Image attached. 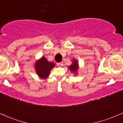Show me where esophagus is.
Segmentation results:
<instances>
[{"mask_svg":"<svg viewBox=\"0 0 123 123\" xmlns=\"http://www.w3.org/2000/svg\"><path fill=\"white\" fill-rule=\"evenodd\" d=\"M57 65L58 66H63V63H61V62H58V63H57Z\"/></svg>","mask_w":123,"mask_h":123,"instance_id":"obj_1","label":"esophagus"}]
</instances>
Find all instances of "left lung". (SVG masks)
Listing matches in <instances>:
<instances>
[{
  "label": "left lung",
  "mask_w": 123,
  "mask_h": 123,
  "mask_svg": "<svg viewBox=\"0 0 123 123\" xmlns=\"http://www.w3.org/2000/svg\"><path fill=\"white\" fill-rule=\"evenodd\" d=\"M69 69L72 71H75L78 69V62L77 61H74L73 63L69 66Z\"/></svg>",
  "instance_id": "obj_1"
}]
</instances>
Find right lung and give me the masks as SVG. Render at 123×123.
Segmentation results:
<instances>
[{"label":"right lung","instance_id":"add662e5","mask_svg":"<svg viewBox=\"0 0 123 123\" xmlns=\"http://www.w3.org/2000/svg\"><path fill=\"white\" fill-rule=\"evenodd\" d=\"M55 66L54 63L48 62V60L43 57L36 63L35 69L38 76L41 78H46L49 75L51 69Z\"/></svg>","mask_w":123,"mask_h":123}]
</instances>
